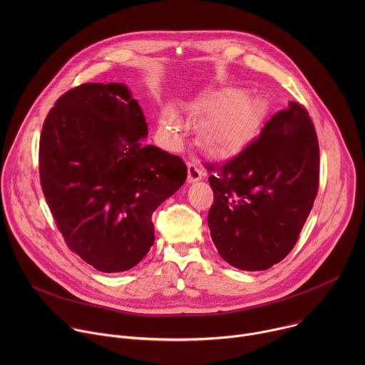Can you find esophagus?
<instances>
[{"label":"esophagus","mask_w":365,"mask_h":365,"mask_svg":"<svg viewBox=\"0 0 365 365\" xmlns=\"http://www.w3.org/2000/svg\"><path fill=\"white\" fill-rule=\"evenodd\" d=\"M202 178H203L202 170H200L197 166H195L193 163H189V165H187V183L197 182V180H200Z\"/></svg>","instance_id":"34e87169"}]
</instances>
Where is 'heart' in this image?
I'll return each mask as SVG.
<instances>
[{"label": "heart", "instance_id": "1", "mask_svg": "<svg viewBox=\"0 0 365 365\" xmlns=\"http://www.w3.org/2000/svg\"><path fill=\"white\" fill-rule=\"evenodd\" d=\"M193 115H203L197 128L202 148L214 158H227L240 153L257 134L263 121V110L250 95L240 91H227L200 99L192 106ZM162 130L176 138L180 121L175 113L166 111L162 117Z\"/></svg>", "mask_w": 365, "mask_h": 365}]
</instances>
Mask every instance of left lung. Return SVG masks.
<instances>
[{
  "mask_svg": "<svg viewBox=\"0 0 365 365\" xmlns=\"http://www.w3.org/2000/svg\"><path fill=\"white\" fill-rule=\"evenodd\" d=\"M205 168L214 190L207 225L220 255L247 272L282 262L319 186V144L306 108L290 102L238 155Z\"/></svg>",
  "mask_w": 365,
  "mask_h": 365,
  "instance_id": "obj_1",
  "label": "left lung"
}]
</instances>
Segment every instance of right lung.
<instances>
[{"label": "right lung", "mask_w": 365, "mask_h": 365, "mask_svg": "<svg viewBox=\"0 0 365 365\" xmlns=\"http://www.w3.org/2000/svg\"><path fill=\"white\" fill-rule=\"evenodd\" d=\"M147 123L124 83H83L43 124L38 170L68 247L103 273L138 264L154 244L153 212L185 183L178 155L144 145Z\"/></svg>", "instance_id": "right-lung-1"}]
</instances>
